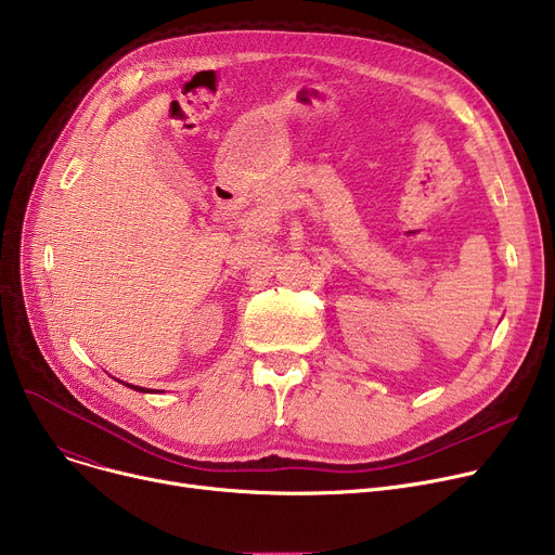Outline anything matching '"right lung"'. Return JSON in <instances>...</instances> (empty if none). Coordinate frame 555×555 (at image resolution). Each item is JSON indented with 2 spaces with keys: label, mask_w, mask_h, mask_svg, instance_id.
<instances>
[{
  "label": "right lung",
  "mask_w": 555,
  "mask_h": 555,
  "mask_svg": "<svg viewBox=\"0 0 555 555\" xmlns=\"http://www.w3.org/2000/svg\"><path fill=\"white\" fill-rule=\"evenodd\" d=\"M120 384H125V382H120ZM125 386H129L131 390H138V392H152L150 388H140V386H133V384H125Z\"/></svg>",
  "instance_id": "add662e5"
}]
</instances>
